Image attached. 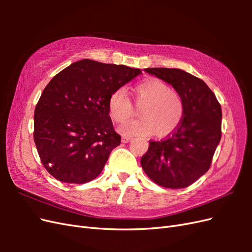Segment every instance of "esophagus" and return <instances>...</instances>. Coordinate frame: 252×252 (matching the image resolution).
Wrapping results in <instances>:
<instances>
[{"label":"esophagus","instance_id":"34e87169","mask_svg":"<svg viewBox=\"0 0 252 252\" xmlns=\"http://www.w3.org/2000/svg\"><path fill=\"white\" fill-rule=\"evenodd\" d=\"M130 140H131L130 136H123V138H122V142L123 143H128Z\"/></svg>","mask_w":252,"mask_h":252}]
</instances>
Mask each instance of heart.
<instances>
[{"mask_svg":"<svg viewBox=\"0 0 252 252\" xmlns=\"http://www.w3.org/2000/svg\"><path fill=\"white\" fill-rule=\"evenodd\" d=\"M133 93L139 101H145L140 109L141 119L131 121L121 128L124 135L147 136L156 131L158 135L172 132L181 123L184 105L181 95L157 78H149L136 84ZM107 107L111 119L123 124L130 118L132 105L124 88L114 90L109 95Z\"/></svg>","mask_w":252,"mask_h":252,"instance_id":"heart-1","label":"heart"}]
</instances>
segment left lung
Segmentation results:
<instances>
[{
  "mask_svg": "<svg viewBox=\"0 0 252 252\" xmlns=\"http://www.w3.org/2000/svg\"><path fill=\"white\" fill-rule=\"evenodd\" d=\"M145 71L177 90L184 113L166 139L149 142L141 158L142 168L156 184L185 188L208 171L222 135V109L206 83L177 68H146Z\"/></svg>",
  "mask_w": 252,
  "mask_h": 252,
  "instance_id": "1",
  "label": "left lung"
}]
</instances>
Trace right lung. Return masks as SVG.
Instances as JSON below:
<instances>
[{"label": "right lung", "mask_w": 252, "mask_h": 252, "mask_svg": "<svg viewBox=\"0 0 252 252\" xmlns=\"http://www.w3.org/2000/svg\"><path fill=\"white\" fill-rule=\"evenodd\" d=\"M141 72L85 59L47 84L34 109L33 139L42 164L53 178L84 184L102 172L121 143L109 116L108 97Z\"/></svg>", "instance_id": "right-lung-1"}]
</instances>
